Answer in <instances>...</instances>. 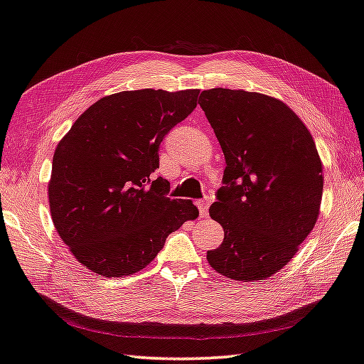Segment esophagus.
Listing matches in <instances>:
<instances>
[{"label":"esophagus","instance_id":"obj_1","mask_svg":"<svg viewBox=\"0 0 364 364\" xmlns=\"http://www.w3.org/2000/svg\"><path fill=\"white\" fill-rule=\"evenodd\" d=\"M197 206H198V211H200L202 218L208 216V206H210V198L208 197H205V198H202V200H198Z\"/></svg>","mask_w":364,"mask_h":364}]
</instances>
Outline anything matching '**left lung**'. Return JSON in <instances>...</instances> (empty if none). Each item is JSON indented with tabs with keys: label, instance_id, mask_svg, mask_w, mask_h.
<instances>
[{
	"label": "left lung",
	"instance_id": "left-lung-1",
	"mask_svg": "<svg viewBox=\"0 0 364 364\" xmlns=\"http://www.w3.org/2000/svg\"><path fill=\"white\" fill-rule=\"evenodd\" d=\"M198 104L225 158L210 206L224 241L210 265L233 281H263L294 259L314 229L322 161L308 127L282 101L245 90L202 91Z\"/></svg>",
	"mask_w": 364,
	"mask_h": 364
}]
</instances>
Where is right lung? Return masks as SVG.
<instances>
[{
	"mask_svg": "<svg viewBox=\"0 0 364 364\" xmlns=\"http://www.w3.org/2000/svg\"><path fill=\"white\" fill-rule=\"evenodd\" d=\"M198 90H135L85 110L55 149L48 202L74 257L105 277L144 269L170 233L198 216L192 200L167 197L153 180L159 145L197 107Z\"/></svg>",
	"mask_w": 364,
	"mask_h": 364,
	"instance_id": "obj_1",
	"label": "right lung"
}]
</instances>
